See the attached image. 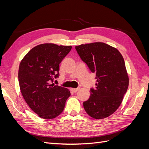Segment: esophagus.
<instances>
[{"label": "esophagus", "mask_w": 149, "mask_h": 149, "mask_svg": "<svg viewBox=\"0 0 149 149\" xmlns=\"http://www.w3.org/2000/svg\"><path fill=\"white\" fill-rule=\"evenodd\" d=\"M79 88H71V91H73V93H76V92H77L78 91V90H79Z\"/></svg>", "instance_id": "esophagus-1"}]
</instances>
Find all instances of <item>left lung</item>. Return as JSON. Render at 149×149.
I'll return each instance as SVG.
<instances>
[{
	"instance_id": "left-lung-1",
	"label": "left lung",
	"mask_w": 149,
	"mask_h": 149,
	"mask_svg": "<svg viewBox=\"0 0 149 149\" xmlns=\"http://www.w3.org/2000/svg\"><path fill=\"white\" fill-rule=\"evenodd\" d=\"M81 60L93 73L97 83L83 102L84 110L94 119L109 117L118 109L129 86L124 60L118 49L102 42L76 46Z\"/></svg>"
}]
</instances>
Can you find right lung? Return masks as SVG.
Here are the masks:
<instances>
[{
  "mask_svg": "<svg viewBox=\"0 0 149 149\" xmlns=\"http://www.w3.org/2000/svg\"><path fill=\"white\" fill-rule=\"evenodd\" d=\"M71 48L40 44L31 49L20 62L18 76L22 94L31 109L43 119L59 116L71 95L69 89L53 82L59 76V65Z\"/></svg>",
  "mask_w": 149,
  "mask_h": 149,
  "instance_id": "add662e5",
  "label": "right lung"
}]
</instances>
